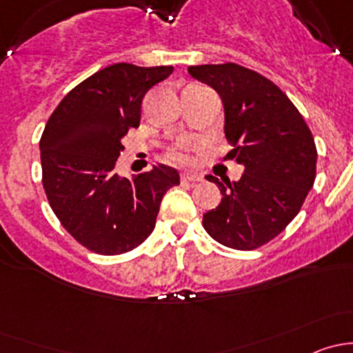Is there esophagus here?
Segmentation results:
<instances>
[{"instance_id":"obj_1","label":"esophagus","mask_w":353,"mask_h":353,"mask_svg":"<svg viewBox=\"0 0 353 353\" xmlns=\"http://www.w3.org/2000/svg\"><path fill=\"white\" fill-rule=\"evenodd\" d=\"M201 179H203L201 174H196V172H184L183 176H181V181H183V183H199Z\"/></svg>"}]
</instances>
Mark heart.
<instances>
[{
	"label": "heart",
	"mask_w": 353,
	"mask_h": 353,
	"mask_svg": "<svg viewBox=\"0 0 353 353\" xmlns=\"http://www.w3.org/2000/svg\"><path fill=\"white\" fill-rule=\"evenodd\" d=\"M165 157L167 160H170V162L174 163H190L191 160H193V157L190 154V147H186V145L183 143L170 147L169 150L165 152Z\"/></svg>",
	"instance_id": "b5f03b06"
}]
</instances>
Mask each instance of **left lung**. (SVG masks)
<instances>
[{"label": "left lung", "mask_w": 353, "mask_h": 353, "mask_svg": "<svg viewBox=\"0 0 353 353\" xmlns=\"http://www.w3.org/2000/svg\"><path fill=\"white\" fill-rule=\"evenodd\" d=\"M188 71L222 97L225 138L234 147L229 157L244 165L232 183L206 176L222 201L203 215V227L225 248H261L285 230L314 184L318 152L311 130L290 99L249 68L223 63Z\"/></svg>", "instance_id": "8db88e82"}]
</instances>
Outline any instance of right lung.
Returning a JSON list of instances; mask_svg holds the SVG:
<instances>
[{
	"label": "right lung",
	"mask_w": 353,
	"mask_h": 353,
	"mask_svg": "<svg viewBox=\"0 0 353 353\" xmlns=\"http://www.w3.org/2000/svg\"><path fill=\"white\" fill-rule=\"evenodd\" d=\"M174 71L117 63L78 83L41 137L42 186L52 212L88 251L116 256L152 234L163 194L179 174L155 165L133 179L116 172L123 138L140 126L145 94Z\"/></svg>",
	"instance_id": "right-lung-1"
}]
</instances>
